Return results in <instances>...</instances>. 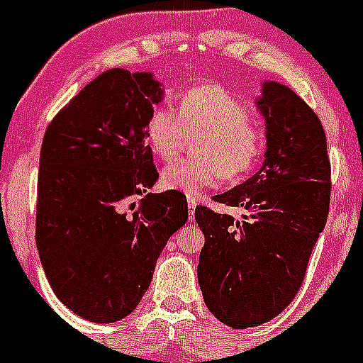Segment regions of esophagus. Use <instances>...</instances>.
Instances as JSON below:
<instances>
[{
    "instance_id": "obj_1",
    "label": "esophagus",
    "mask_w": 363,
    "mask_h": 363,
    "mask_svg": "<svg viewBox=\"0 0 363 363\" xmlns=\"http://www.w3.org/2000/svg\"><path fill=\"white\" fill-rule=\"evenodd\" d=\"M188 208H189V219L193 221V218H195V208H196V202L193 199H188Z\"/></svg>"
}]
</instances>
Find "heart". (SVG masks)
<instances>
[{"instance_id":"b5f03b06","label":"heart","mask_w":363,"mask_h":363,"mask_svg":"<svg viewBox=\"0 0 363 363\" xmlns=\"http://www.w3.org/2000/svg\"><path fill=\"white\" fill-rule=\"evenodd\" d=\"M188 135H200L193 145L196 158L167 164L160 186L191 199L214 186L219 175L235 181L250 174L265 149L246 105L219 86L193 87L182 94L179 112L160 105L145 121V140L161 160L175 158Z\"/></svg>"}]
</instances>
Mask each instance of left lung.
Wrapping results in <instances>:
<instances>
[{
	"mask_svg": "<svg viewBox=\"0 0 363 363\" xmlns=\"http://www.w3.org/2000/svg\"><path fill=\"white\" fill-rule=\"evenodd\" d=\"M256 108L267 151L252 177L214 200L244 208L242 219L195 208L205 235L199 284L205 306L232 328L258 327L295 298L330 207L327 137L309 105L265 80Z\"/></svg>",
	"mask_w": 363,
	"mask_h": 363,
	"instance_id": "left-lung-1",
	"label": "left lung"
}]
</instances>
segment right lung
I'll use <instances>...</instances> for the list:
<instances>
[{"mask_svg":"<svg viewBox=\"0 0 363 363\" xmlns=\"http://www.w3.org/2000/svg\"><path fill=\"white\" fill-rule=\"evenodd\" d=\"M163 96L151 72L107 69L43 137L36 247L54 294L87 321L133 313L168 239L188 221L184 195L147 193L160 175L145 121Z\"/></svg>","mask_w":363,"mask_h":363,"instance_id":"obj_1","label":"right lung"}]
</instances>
